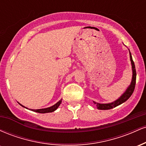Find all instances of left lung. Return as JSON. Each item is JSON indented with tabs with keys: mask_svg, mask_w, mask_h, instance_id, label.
<instances>
[{
	"mask_svg": "<svg viewBox=\"0 0 146 146\" xmlns=\"http://www.w3.org/2000/svg\"><path fill=\"white\" fill-rule=\"evenodd\" d=\"M129 52H130V51H129ZM130 61H131L132 70V81H131V83H130V86L128 87V88H127L126 90H125L124 93L122 94V95L119 98H118L117 100H115V102H112V103L100 104V103H97V102L93 101V103H94L95 104H96L98 109L99 110L112 109V108H115V107L121 104H123V102L127 101V100L130 98V97L131 96L132 93H133L134 90H135V84H136L137 73H136V69H135V63H134L133 60H132V55L130 52Z\"/></svg>",
	"mask_w": 146,
	"mask_h": 146,
	"instance_id": "1",
	"label": "left lung"
}]
</instances>
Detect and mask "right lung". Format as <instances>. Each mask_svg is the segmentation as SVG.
<instances>
[{
	"instance_id": "1",
	"label": "right lung",
	"mask_w": 146,
	"mask_h": 146,
	"mask_svg": "<svg viewBox=\"0 0 146 146\" xmlns=\"http://www.w3.org/2000/svg\"><path fill=\"white\" fill-rule=\"evenodd\" d=\"M62 103V100H60L59 102H58L56 104H54L53 106H52L51 107H48V108H42V109H30L31 110H32L33 112H36V113H52V112L55 111L57 108L59 107V106L60 105V104ZM23 107H24L25 108H27L26 107H25L24 106H23L21 104Z\"/></svg>"
}]
</instances>
